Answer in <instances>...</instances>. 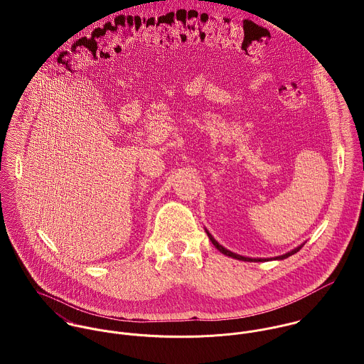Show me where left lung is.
Instances as JSON below:
<instances>
[{"label":"left lung","mask_w":364,"mask_h":364,"mask_svg":"<svg viewBox=\"0 0 364 364\" xmlns=\"http://www.w3.org/2000/svg\"><path fill=\"white\" fill-rule=\"evenodd\" d=\"M206 232H208V238H210V241L213 242V245L221 252V254H224V255H227V257H231V258H234V259L238 260H245V262H264V260H270V259H286V258H289V257H291V255H294V254H297L301 248H303V245L304 244H301L300 247H297V248H294L293 251H290V252H287V254H284V255H280V257H276V258H270V259H262V258H247V257H242V255H238V254H234V252H231V251H228V250H225L223 245H220L213 237H211V234L208 232V230H206Z\"/></svg>","instance_id":"1"}]
</instances>
